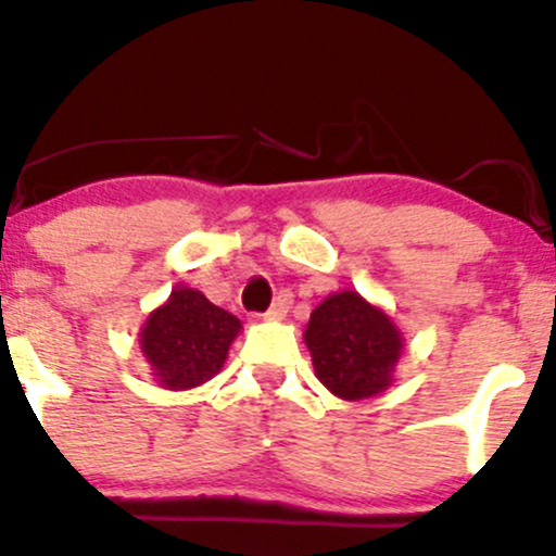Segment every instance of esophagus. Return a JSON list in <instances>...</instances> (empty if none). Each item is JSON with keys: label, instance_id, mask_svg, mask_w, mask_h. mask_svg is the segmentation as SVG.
<instances>
[{"label": "esophagus", "instance_id": "34e87169", "mask_svg": "<svg viewBox=\"0 0 556 556\" xmlns=\"http://www.w3.org/2000/svg\"><path fill=\"white\" fill-rule=\"evenodd\" d=\"M290 306H293V293H290V290H279V295L274 298L271 308H268L263 317H266V319H285V317H288Z\"/></svg>", "mask_w": 556, "mask_h": 556}]
</instances>
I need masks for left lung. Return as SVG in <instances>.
<instances>
[{
  "label": "left lung",
  "mask_w": 556,
  "mask_h": 556,
  "mask_svg": "<svg viewBox=\"0 0 556 556\" xmlns=\"http://www.w3.org/2000/svg\"><path fill=\"white\" fill-rule=\"evenodd\" d=\"M303 338L319 381L349 402L383 391L402 352L394 323L352 290L325 298Z\"/></svg>",
  "instance_id": "1"
}]
</instances>
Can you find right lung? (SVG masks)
Returning <instances> with one entry per match:
<instances>
[{"instance_id": "right-lung-1", "label": "right lung", "mask_w": 556, "mask_h": 556, "mask_svg": "<svg viewBox=\"0 0 556 556\" xmlns=\"http://www.w3.org/2000/svg\"><path fill=\"white\" fill-rule=\"evenodd\" d=\"M239 323L200 290L178 288L140 332V349L167 389H194L224 367Z\"/></svg>"}]
</instances>
